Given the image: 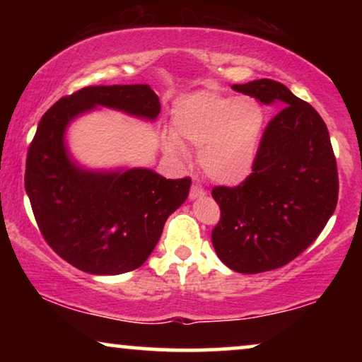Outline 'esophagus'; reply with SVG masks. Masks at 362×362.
Here are the masks:
<instances>
[{"label": "esophagus", "mask_w": 362, "mask_h": 362, "mask_svg": "<svg viewBox=\"0 0 362 362\" xmlns=\"http://www.w3.org/2000/svg\"><path fill=\"white\" fill-rule=\"evenodd\" d=\"M206 196V191L202 189L201 186L197 185H192L191 186V191H189V199H201V197Z\"/></svg>", "instance_id": "esophagus-1"}]
</instances>
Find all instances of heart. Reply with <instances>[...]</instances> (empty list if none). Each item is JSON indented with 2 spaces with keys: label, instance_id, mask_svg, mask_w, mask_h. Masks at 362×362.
Wrapping results in <instances>:
<instances>
[{
  "label": "heart",
  "instance_id": "heart-1",
  "mask_svg": "<svg viewBox=\"0 0 362 362\" xmlns=\"http://www.w3.org/2000/svg\"><path fill=\"white\" fill-rule=\"evenodd\" d=\"M264 128L265 110L255 98L201 90L176 102L175 133L165 146L177 156H186L181 141L194 146L206 176L221 185H239L254 170Z\"/></svg>",
  "mask_w": 362,
  "mask_h": 362
}]
</instances>
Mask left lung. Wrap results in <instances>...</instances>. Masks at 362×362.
Masks as SVG:
<instances>
[{"label":"left lung","instance_id":"obj_1","mask_svg":"<svg viewBox=\"0 0 362 362\" xmlns=\"http://www.w3.org/2000/svg\"><path fill=\"white\" fill-rule=\"evenodd\" d=\"M232 88L281 108L250 176L212 189L221 207L211 235L217 257L239 274H260L288 264L325 229L338 202V168L323 118L284 83L259 78Z\"/></svg>","mask_w":362,"mask_h":362}]
</instances>
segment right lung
<instances>
[{
  "label": "right lung",
  "instance_id": "right-lung-1",
  "mask_svg": "<svg viewBox=\"0 0 362 362\" xmlns=\"http://www.w3.org/2000/svg\"><path fill=\"white\" fill-rule=\"evenodd\" d=\"M107 107L155 120L150 86H93L62 97L44 113L28 150L24 187L39 230L59 257L92 275L132 272L160 240L168 217L186 201L191 180H166L148 168L86 170L66 145L83 113Z\"/></svg>",
  "mask_w": 362,
  "mask_h": 362
}]
</instances>
